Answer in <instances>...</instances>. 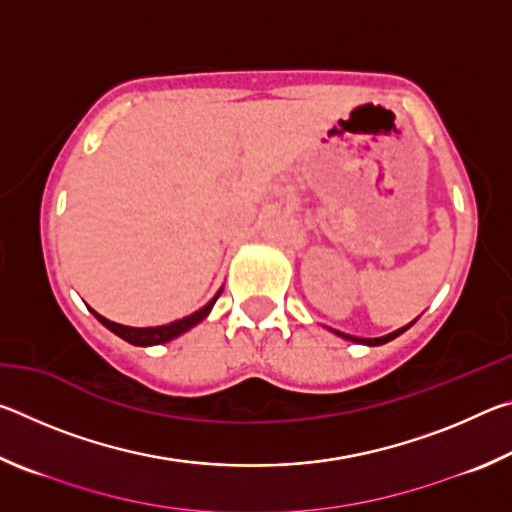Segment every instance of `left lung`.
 Segmentation results:
<instances>
[{
  "instance_id": "8db88e82",
  "label": "left lung",
  "mask_w": 512,
  "mask_h": 512,
  "mask_svg": "<svg viewBox=\"0 0 512 512\" xmlns=\"http://www.w3.org/2000/svg\"><path fill=\"white\" fill-rule=\"evenodd\" d=\"M415 323V320H413ZM413 323H409V325H404V327H400V329H395V332H391V334H386V336H379V339H359V336H350V334H343V332H336V329H332L334 334H339L341 339H345V341H352V343H361V345H384V343H388V341H393V339H397V336L400 334H404L406 329H409Z\"/></svg>"
}]
</instances>
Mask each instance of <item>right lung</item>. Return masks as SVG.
Listing matches in <instances>:
<instances>
[{
	"instance_id": "right-lung-1",
	"label": "right lung",
	"mask_w": 512,
	"mask_h": 512,
	"mask_svg": "<svg viewBox=\"0 0 512 512\" xmlns=\"http://www.w3.org/2000/svg\"><path fill=\"white\" fill-rule=\"evenodd\" d=\"M221 296V291L216 293V296L207 302L205 307H201L198 311H194V314H189L185 318L180 320H173V323L169 325H158V327H128V325H119V323H112V320L103 318L101 314H97V311L90 309L94 316H97V320L101 325H106L112 334H117L119 339H124L128 343L133 345H142V348H146V345H160V343H167V341H173L176 336L185 334L187 329H192L194 325L201 323V320L210 314L216 298Z\"/></svg>"
}]
</instances>
